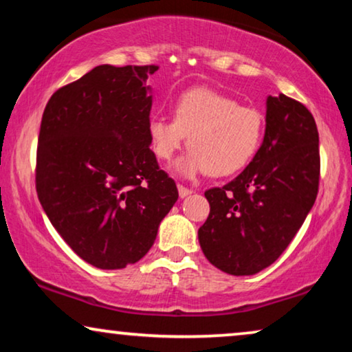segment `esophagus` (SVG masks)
Listing matches in <instances>:
<instances>
[{
  "mask_svg": "<svg viewBox=\"0 0 352 352\" xmlns=\"http://www.w3.org/2000/svg\"><path fill=\"white\" fill-rule=\"evenodd\" d=\"M177 192H179V197H181V199H186V197L190 194V190L187 189L186 186H182V184H177Z\"/></svg>",
  "mask_w": 352,
  "mask_h": 352,
  "instance_id": "obj_1",
  "label": "esophagus"
}]
</instances>
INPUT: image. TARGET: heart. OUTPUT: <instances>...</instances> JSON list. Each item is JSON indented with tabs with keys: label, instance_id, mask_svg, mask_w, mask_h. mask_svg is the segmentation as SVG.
Segmentation results:
<instances>
[{
	"label": "heart",
	"instance_id": "obj_1",
	"mask_svg": "<svg viewBox=\"0 0 352 352\" xmlns=\"http://www.w3.org/2000/svg\"><path fill=\"white\" fill-rule=\"evenodd\" d=\"M147 134L160 160H170L189 136V151L173 165L177 176L192 179L206 171L210 176H230L256 155L264 134V117L254 107L239 105L218 91L194 88L175 100L173 120L151 117Z\"/></svg>",
	"mask_w": 352,
	"mask_h": 352
}]
</instances>
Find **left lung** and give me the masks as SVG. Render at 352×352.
Wrapping results in <instances>:
<instances>
[{"label":"left lung","mask_w":352,"mask_h":352,"mask_svg":"<svg viewBox=\"0 0 352 352\" xmlns=\"http://www.w3.org/2000/svg\"><path fill=\"white\" fill-rule=\"evenodd\" d=\"M319 173L312 113L285 94L269 96L256 155L235 179L205 192L210 214L199 242L206 259L232 276H253L271 266L309 214Z\"/></svg>","instance_id":"1"}]
</instances>
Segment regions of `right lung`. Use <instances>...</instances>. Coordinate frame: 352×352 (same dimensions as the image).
Here are the masks:
<instances>
[{"label":"right lung","mask_w":352,"mask_h":352,"mask_svg":"<svg viewBox=\"0 0 352 352\" xmlns=\"http://www.w3.org/2000/svg\"><path fill=\"white\" fill-rule=\"evenodd\" d=\"M157 65H99L51 96L41 118L36 192L54 229L99 269L134 264L177 200L147 134Z\"/></svg>","instance_id":"right-lung-1"}]
</instances>
